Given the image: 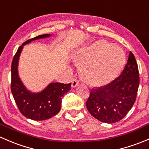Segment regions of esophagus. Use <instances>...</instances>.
<instances>
[{
	"mask_svg": "<svg viewBox=\"0 0 149 149\" xmlns=\"http://www.w3.org/2000/svg\"><path fill=\"white\" fill-rule=\"evenodd\" d=\"M79 81L77 80L76 79H73V81H72V84H71V86L73 87V88H75V87H76L78 86V84H79Z\"/></svg>",
	"mask_w": 149,
	"mask_h": 149,
	"instance_id": "obj_1",
	"label": "esophagus"
}]
</instances>
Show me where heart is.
<instances>
[{"label":"heart","mask_w":149,"mask_h":149,"mask_svg":"<svg viewBox=\"0 0 149 149\" xmlns=\"http://www.w3.org/2000/svg\"><path fill=\"white\" fill-rule=\"evenodd\" d=\"M80 65L81 77L86 84L101 86L113 81L118 76L125 63L121 48L100 40L80 49L74 56Z\"/></svg>","instance_id":"1"}]
</instances>
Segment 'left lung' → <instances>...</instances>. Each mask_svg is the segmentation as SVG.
I'll list each match as a JSON object with an SVG mask.
<instances>
[{
    "mask_svg": "<svg viewBox=\"0 0 149 149\" xmlns=\"http://www.w3.org/2000/svg\"><path fill=\"white\" fill-rule=\"evenodd\" d=\"M139 83L138 64L130 52L127 64L118 78L107 85L91 89L86 102L87 109L103 123L121 120L136 102Z\"/></svg>",
    "mask_w": 149,
    "mask_h": 149,
    "instance_id": "obj_1",
    "label": "left lung"
}]
</instances>
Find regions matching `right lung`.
<instances>
[{
    "instance_id": "add662e5",
    "label": "right lung",
    "mask_w": 149,
    "mask_h": 149,
    "mask_svg": "<svg viewBox=\"0 0 149 149\" xmlns=\"http://www.w3.org/2000/svg\"><path fill=\"white\" fill-rule=\"evenodd\" d=\"M49 36L50 34L39 35L24 42L19 47L11 63L10 89L13 97L21 113L34 120H45L57 115L61 109L63 96L70 91L71 86V83H52L40 93L34 94L27 91L19 79L17 66L23 46L32 40Z\"/></svg>"
}]
</instances>
